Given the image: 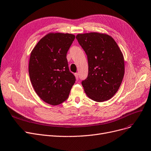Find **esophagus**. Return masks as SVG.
<instances>
[{
  "label": "esophagus",
  "instance_id": "obj_1",
  "mask_svg": "<svg viewBox=\"0 0 151 151\" xmlns=\"http://www.w3.org/2000/svg\"><path fill=\"white\" fill-rule=\"evenodd\" d=\"M75 78H76V80H78V78H79V75H78V73H75Z\"/></svg>",
  "mask_w": 151,
  "mask_h": 151
}]
</instances>
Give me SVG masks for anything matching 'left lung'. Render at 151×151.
I'll return each instance as SVG.
<instances>
[{
  "mask_svg": "<svg viewBox=\"0 0 151 151\" xmlns=\"http://www.w3.org/2000/svg\"><path fill=\"white\" fill-rule=\"evenodd\" d=\"M76 38L88 57V75L81 82L85 93L96 102L109 100L119 90L124 76L120 49L107 34L93 32L78 34Z\"/></svg>",
  "mask_w": 151,
  "mask_h": 151,
  "instance_id": "1",
  "label": "left lung"
}]
</instances>
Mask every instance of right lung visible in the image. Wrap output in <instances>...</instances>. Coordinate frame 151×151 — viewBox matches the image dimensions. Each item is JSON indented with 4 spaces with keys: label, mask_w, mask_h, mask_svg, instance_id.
<instances>
[{
    "label": "right lung",
    "mask_w": 151,
    "mask_h": 151,
    "mask_svg": "<svg viewBox=\"0 0 151 151\" xmlns=\"http://www.w3.org/2000/svg\"><path fill=\"white\" fill-rule=\"evenodd\" d=\"M75 38L72 34L50 32L31 51L28 70L32 87L43 101L52 106L68 99L76 81L67 59Z\"/></svg>",
    "instance_id": "1"
}]
</instances>
